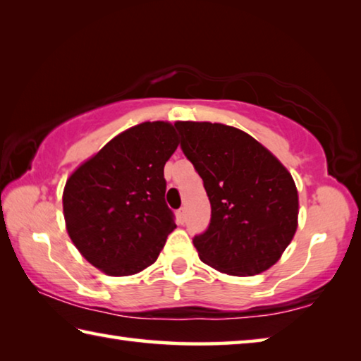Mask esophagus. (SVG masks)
Masks as SVG:
<instances>
[{
	"mask_svg": "<svg viewBox=\"0 0 361 361\" xmlns=\"http://www.w3.org/2000/svg\"><path fill=\"white\" fill-rule=\"evenodd\" d=\"M178 218H180L181 223H185V219H186V209H180V210H178Z\"/></svg>",
	"mask_w": 361,
	"mask_h": 361,
	"instance_id": "obj_1",
	"label": "esophagus"
}]
</instances>
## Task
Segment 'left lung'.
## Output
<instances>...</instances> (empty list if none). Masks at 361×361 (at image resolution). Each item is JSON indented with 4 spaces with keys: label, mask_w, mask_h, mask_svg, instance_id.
I'll return each mask as SVG.
<instances>
[{
    "label": "left lung",
    "mask_w": 361,
    "mask_h": 361,
    "mask_svg": "<svg viewBox=\"0 0 361 361\" xmlns=\"http://www.w3.org/2000/svg\"><path fill=\"white\" fill-rule=\"evenodd\" d=\"M175 126L212 205L209 229L194 237L200 261L228 276L267 271L298 229L299 197L291 173L235 127L195 121Z\"/></svg>",
    "instance_id": "1"
}]
</instances>
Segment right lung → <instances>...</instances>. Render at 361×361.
<instances>
[{
    "label": "right lung",
    "instance_id": "right-lung-1",
    "mask_svg": "<svg viewBox=\"0 0 361 361\" xmlns=\"http://www.w3.org/2000/svg\"><path fill=\"white\" fill-rule=\"evenodd\" d=\"M178 143L172 122H142L109 140L66 180V232L106 276H133L154 264L176 228L164 166Z\"/></svg>",
    "mask_w": 361,
    "mask_h": 361
}]
</instances>
